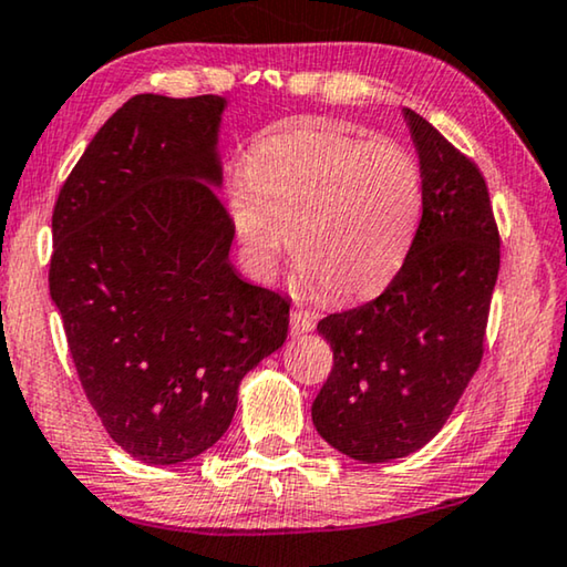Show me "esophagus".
<instances>
[{
    "instance_id": "obj_1",
    "label": "esophagus",
    "mask_w": 567,
    "mask_h": 567,
    "mask_svg": "<svg viewBox=\"0 0 567 567\" xmlns=\"http://www.w3.org/2000/svg\"><path fill=\"white\" fill-rule=\"evenodd\" d=\"M312 328H316V316H312V312L292 310V316H290V331H292V336L310 333Z\"/></svg>"
}]
</instances>
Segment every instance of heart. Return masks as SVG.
Returning a JSON list of instances; mask_svg holds the SVG:
<instances>
[{"label": "heart", "instance_id": "heart-1", "mask_svg": "<svg viewBox=\"0 0 567 567\" xmlns=\"http://www.w3.org/2000/svg\"><path fill=\"white\" fill-rule=\"evenodd\" d=\"M244 257L272 280L290 236L295 265L328 298L377 292L400 269L422 210V173L396 142L320 126L259 140L226 193Z\"/></svg>", "mask_w": 567, "mask_h": 567}]
</instances>
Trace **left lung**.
Wrapping results in <instances>:
<instances>
[{
  "mask_svg": "<svg viewBox=\"0 0 567 567\" xmlns=\"http://www.w3.org/2000/svg\"><path fill=\"white\" fill-rule=\"evenodd\" d=\"M422 173V218L377 300L318 323L333 369L312 402L320 437L384 463L441 433L484 357L499 275V229L481 171L433 124L402 109Z\"/></svg>",
  "mask_w": 567,
  "mask_h": 567,
  "instance_id": "1",
  "label": "left lung"
}]
</instances>
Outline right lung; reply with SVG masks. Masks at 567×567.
<instances>
[{
  "mask_svg": "<svg viewBox=\"0 0 567 567\" xmlns=\"http://www.w3.org/2000/svg\"><path fill=\"white\" fill-rule=\"evenodd\" d=\"M224 96H132L53 210L50 298L91 408L150 466L208 451L241 379L280 349L290 302L241 280L218 200Z\"/></svg>",
  "mask_w": 567,
  "mask_h": 567,
  "instance_id": "1",
  "label": "right lung"
}]
</instances>
